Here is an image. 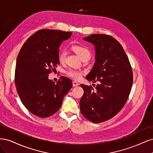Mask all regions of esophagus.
I'll list each match as a JSON object with an SVG mask.
<instances>
[{"mask_svg":"<svg viewBox=\"0 0 153 153\" xmlns=\"http://www.w3.org/2000/svg\"><path fill=\"white\" fill-rule=\"evenodd\" d=\"M78 85V84L76 82V81H73V87H76Z\"/></svg>","mask_w":153,"mask_h":153,"instance_id":"1","label":"esophagus"}]
</instances>
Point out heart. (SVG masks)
<instances>
[{"mask_svg": "<svg viewBox=\"0 0 153 153\" xmlns=\"http://www.w3.org/2000/svg\"><path fill=\"white\" fill-rule=\"evenodd\" d=\"M72 49L73 50L74 52H75L78 56H79V57L82 60L84 59H89L91 57V51L86 47V46L84 45H80V44L75 45L73 46ZM66 55H67V52L65 50L61 51L58 55V59L59 62L61 63L65 62ZM66 74L68 76L71 77L73 78V79H75V80L79 79V78H80V77L82 76L81 71L75 70V69H68V71H66Z\"/></svg>", "mask_w": 153, "mask_h": 153, "instance_id": "heart-1", "label": "heart"}]
</instances>
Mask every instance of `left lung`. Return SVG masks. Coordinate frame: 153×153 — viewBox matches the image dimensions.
Instances as JSON below:
<instances>
[{"mask_svg":"<svg viewBox=\"0 0 153 153\" xmlns=\"http://www.w3.org/2000/svg\"><path fill=\"white\" fill-rule=\"evenodd\" d=\"M83 39L95 48L96 62L86 79L99 84L96 89L80 85L84 91L80 112L90 121L102 123L114 117L126 103L133 84L131 67L121 45L112 36L94 34Z\"/></svg>","mask_w":153,"mask_h":153,"instance_id":"1","label":"left lung"}]
</instances>
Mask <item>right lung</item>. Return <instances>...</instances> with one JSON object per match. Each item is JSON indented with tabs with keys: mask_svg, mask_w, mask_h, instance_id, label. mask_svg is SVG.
I'll use <instances>...</instances> for the list:
<instances>
[{
	"mask_svg": "<svg viewBox=\"0 0 153 153\" xmlns=\"http://www.w3.org/2000/svg\"><path fill=\"white\" fill-rule=\"evenodd\" d=\"M71 32L41 29L27 39L17 57L15 83L18 94L27 109L36 116L47 117L57 112L72 87L68 78L55 83L49 73L59 64V47Z\"/></svg>",
	"mask_w": 153,
	"mask_h": 153,
	"instance_id": "obj_1",
	"label": "right lung"
}]
</instances>
